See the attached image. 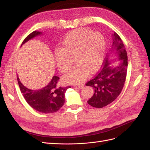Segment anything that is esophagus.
<instances>
[{
  "instance_id": "obj_1",
  "label": "esophagus",
  "mask_w": 150,
  "mask_h": 150,
  "mask_svg": "<svg viewBox=\"0 0 150 150\" xmlns=\"http://www.w3.org/2000/svg\"><path fill=\"white\" fill-rule=\"evenodd\" d=\"M79 88H80V89H81V88H82L83 87V84L82 83H80V84H79V85L77 86Z\"/></svg>"
}]
</instances>
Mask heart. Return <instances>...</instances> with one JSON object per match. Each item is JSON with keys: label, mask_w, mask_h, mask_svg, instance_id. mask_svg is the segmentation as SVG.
I'll return each mask as SVG.
<instances>
[{"label": "heart", "mask_w": 150, "mask_h": 150, "mask_svg": "<svg viewBox=\"0 0 150 150\" xmlns=\"http://www.w3.org/2000/svg\"><path fill=\"white\" fill-rule=\"evenodd\" d=\"M105 40L100 33L90 29L72 31L65 37L61 49L55 51L57 66L62 72H66L74 63L78 64L64 76L68 82H80L91 74L101 68L105 56Z\"/></svg>", "instance_id": "heart-1"}]
</instances>
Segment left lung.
<instances>
[{
  "label": "left lung",
  "instance_id": "obj_1",
  "mask_svg": "<svg viewBox=\"0 0 150 150\" xmlns=\"http://www.w3.org/2000/svg\"><path fill=\"white\" fill-rule=\"evenodd\" d=\"M113 49L122 59L115 68L108 67V58L104 59L102 68L86 85L93 88L94 94L88 104L95 108H103L114 101L120 95L125 82L127 70V54L123 41L116 32L113 34Z\"/></svg>",
  "mask_w": 150,
  "mask_h": 150
}]
</instances>
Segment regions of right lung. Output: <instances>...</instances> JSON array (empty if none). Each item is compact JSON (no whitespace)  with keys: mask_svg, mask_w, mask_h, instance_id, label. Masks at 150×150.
Wrapping results in <instances>:
<instances>
[{"mask_svg":"<svg viewBox=\"0 0 150 150\" xmlns=\"http://www.w3.org/2000/svg\"><path fill=\"white\" fill-rule=\"evenodd\" d=\"M40 33L37 31L32 32L25 38L21 45ZM17 80L26 101L34 110L43 113H51L58 111L64 103L65 93L68 88L71 87L59 86V78L57 76H53L47 86L38 90L29 89L23 85L18 76Z\"/></svg>","mask_w":150,"mask_h":150,"instance_id":"obj_1","label":"right lung"}]
</instances>
